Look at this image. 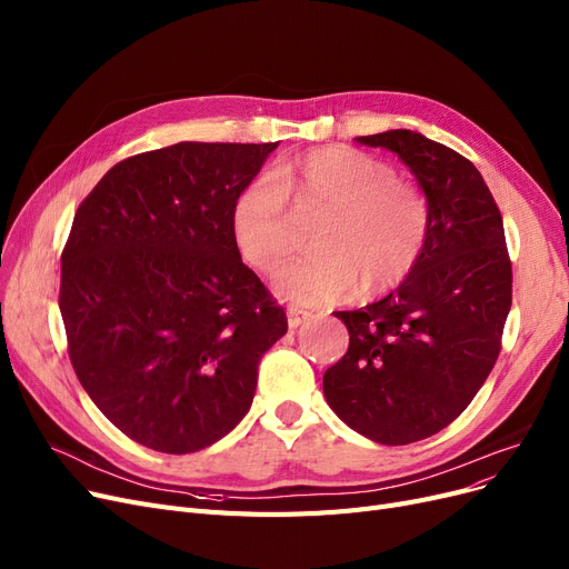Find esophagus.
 <instances>
[{
	"mask_svg": "<svg viewBox=\"0 0 569 569\" xmlns=\"http://www.w3.org/2000/svg\"><path fill=\"white\" fill-rule=\"evenodd\" d=\"M307 319H311V311H305V309H298V307L288 309V326L290 328H300Z\"/></svg>",
	"mask_w": 569,
	"mask_h": 569,
	"instance_id": "obj_1",
	"label": "esophagus"
}]
</instances>
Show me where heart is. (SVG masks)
<instances>
[{
    "instance_id": "1",
    "label": "heart",
    "mask_w": 569,
    "mask_h": 569,
    "mask_svg": "<svg viewBox=\"0 0 569 569\" xmlns=\"http://www.w3.org/2000/svg\"><path fill=\"white\" fill-rule=\"evenodd\" d=\"M288 201L300 216H323L311 231L313 256L281 271L277 288L300 305H326L361 283V292L403 283L429 237V206L393 168L351 147L281 157L269 176L248 182L231 206L241 258L277 271L298 250Z\"/></svg>"
}]
</instances>
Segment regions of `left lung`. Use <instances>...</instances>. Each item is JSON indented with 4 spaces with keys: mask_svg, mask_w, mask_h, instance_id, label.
Wrapping results in <instances>:
<instances>
[{
    "mask_svg": "<svg viewBox=\"0 0 569 569\" xmlns=\"http://www.w3.org/2000/svg\"><path fill=\"white\" fill-rule=\"evenodd\" d=\"M398 154L429 206V237L410 277L380 302L335 311L349 349L323 375L347 427L382 446L446 429L488 380L511 309L503 222L478 168L422 133L356 138Z\"/></svg>",
    "mask_w": 569,
    "mask_h": 569,
    "instance_id": "8db88e82",
    "label": "left lung"
}]
</instances>
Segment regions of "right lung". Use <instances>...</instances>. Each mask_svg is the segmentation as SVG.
Wrapping results in <instances>:
<instances>
[{"label": "right lung", "instance_id": "1", "mask_svg": "<svg viewBox=\"0 0 569 569\" xmlns=\"http://www.w3.org/2000/svg\"><path fill=\"white\" fill-rule=\"evenodd\" d=\"M279 142H178L112 166L60 262L70 361L136 443L197 452L250 410L286 311L241 262L231 206Z\"/></svg>", "mask_w": 569, "mask_h": 569}]
</instances>
